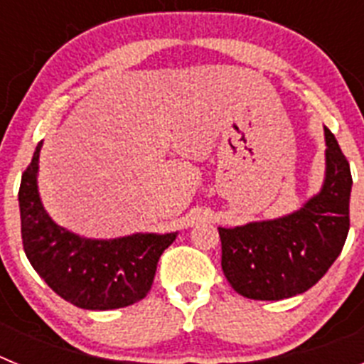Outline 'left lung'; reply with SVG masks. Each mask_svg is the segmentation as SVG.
I'll return each mask as SVG.
<instances>
[{
    "label": "left lung",
    "instance_id": "left-lung-1",
    "mask_svg": "<svg viewBox=\"0 0 364 364\" xmlns=\"http://www.w3.org/2000/svg\"><path fill=\"white\" fill-rule=\"evenodd\" d=\"M324 180L299 210L268 220L218 228L222 269L233 290L255 301L304 294L323 279L350 230V164L324 127Z\"/></svg>",
    "mask_w": 364,
    "mask_h": 364
}]
</instances>
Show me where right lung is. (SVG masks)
Returning a JSON list of instances; mask_svg holds the SVG:
<instances>
[{
	"mask_svg": "<svg viewBox=\"0 0 364 364\" xmlns=\"http://www.w3.org/2000/svg\"><path fill=\"white\" fill-rule=\"evenodd\" d=\"M40 142L19 186L25 255L62 299L83 310H117L142 301L151 290L160 255L175 233H133L89 239L50 218L38 189Z\"/></svg>",
	"mask_w": 364,
	"mask_h": 364,
	"instance_id": "obj_1",
	"label": "right lung"
}]
</instances>
